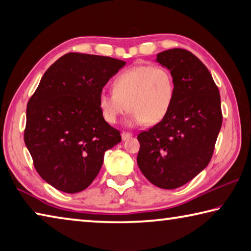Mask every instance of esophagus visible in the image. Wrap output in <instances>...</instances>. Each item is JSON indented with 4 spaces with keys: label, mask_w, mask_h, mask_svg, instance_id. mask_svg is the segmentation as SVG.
I'll use <instances>...</instances> for the list:
<instances>
[{
    "label": "esophagus",
    "mask_w": 251,
    "mask_h": 251,
    "mask_svg": "<svg viewBox=\"0 0 251 251\" xmlns=\"http://www.w3.org/2000/svg\"><path fill=\"white\" fill-rule=\"evenodd\" d=\"M131 136H133V134H131V133H128V131H123L122 139H123V141H126V139H128L129 137H131Z\"/></svg>",
    "instance_id": "obj_1"
}]
</instances>
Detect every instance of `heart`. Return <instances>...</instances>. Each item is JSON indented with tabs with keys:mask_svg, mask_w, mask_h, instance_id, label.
Masks as SVG:
<instances>
[{
	"mask_svg": "<svg viewBox=\"0 0 251 251\" xmlns=\"http://www.w3.org/2000/svg\"><path fill=\"white\" fill-rule=\"evenodd\" d=\"M113 92H100L99 107L104 120L116 124L131 110L128 124L159 123L167 115L175 95L172 72L164 66L138 65L122 72L112 83Z\"/></svg>",
	"mask_w": 251,
	"mask_h": 251,
	"instance_id": "obj_1",
	"label": "heart"
}]
</instances>
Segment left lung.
<instances>
[{"mask_svg": "<svg viewBox=\"0 0 251 251\" xmlns=\"http://www.w3.org/2000/svg\"><path fill=\"white\" fill-rule=\"evenodd\" d=\"M157 62L171 70L175 95L167 115L138 134L137 164L151 184L174 189L209 164L223 124L222 103L209 71L192 52L167 50Z\"/></svg>", "mask_w": 251, "mask_h": 251, "instance_id": "8db88e82", "label": "left lung"}]
</instances>
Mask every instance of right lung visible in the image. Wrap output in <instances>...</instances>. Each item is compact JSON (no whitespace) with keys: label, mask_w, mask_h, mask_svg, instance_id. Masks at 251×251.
<instances>
[{"label":"right lung","mask_w":251,"mask_h":251,"mask_svg":"<svg viewBox=\"0 0 251 251\" xmlns=\"http://www.w3.org/2000/svg\"><path fill=\"white\" fill-rule=\"evenodd\" d=\"M124 61L67 53L45 72L28 100L24 142L43 179L61 192H82L122 141L101 116L99 95Z\"/></svg>","instance_id":"1"}]
</instances>
